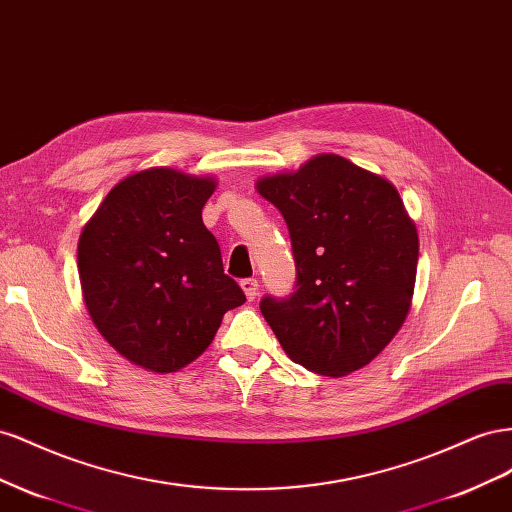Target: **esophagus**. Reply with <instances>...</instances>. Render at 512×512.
I'll return each instance as SVG.
<instances>
[{
  "label": "esophagus",
  "instance_id": "esophagus-1",
  "mask_svg": "<svg viewBox=\"0 0 512 512\" xmlns=\"http://www.w3.org/2000/svg\"><path fill=\"white\" fill-rule=\"evenodd\" d=\"M240 287L244 289V294L248 300H255L257 298V281L255 279H242Z\"/></svg>",
  "mask_w": 512,
  "mask_h": 512
}]
</instances>
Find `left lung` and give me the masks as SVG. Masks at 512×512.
<instances>
[{
  "instance_id": "8db88e82",
  "label": "left lung",
  "mask_w": 512,
  "mask_h": 512,
  "mask_svg": "<svg viewBox=\"0 0 512 512\" xmlns=\"http://www.w3.org/2000/svg\"><path fill=\"white\" fill-rule=\"evenodd\" d=\"M257 191L285 218L296 264L294 291L261 298V315L304 369L341 377L367 367L403 326L416 283L418 236L397 188L319 154Z\"/></svg>"
}]
</instances>
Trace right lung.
I'll use <instances>...</instances> for the list:
<instances>
[{
    "mask_svg": "<svg viewBox=\"0 0 512 512\" xmlns=\"http://www.w3.org/2000/svg\"><path fill=\"white\" fill-rule=\"evenodd\" d=\"M210 178L175 169L128 175L79 240V276L92 321L130 362L156 373L206 352L229 309L246 302L201 221Z\"/></svg>",
    "mask_w": 512,
    "mask_h": 512,
    "instance_id": "1",
    "label": "right lung"
}]
</instances>
